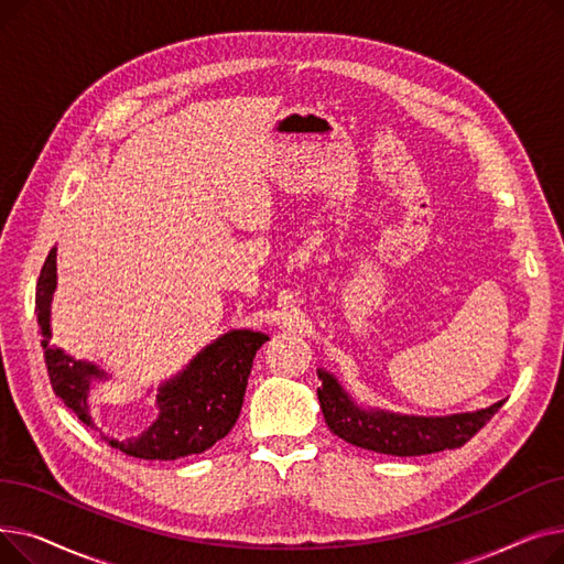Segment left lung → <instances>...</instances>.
Returning <instances> with one entry per match:
<instances>
[{
  "mask_svg": "<svg viewBox=\"0 0 564 564\" xmlns=\"http://www.w3.org/2000/svg\"><path fill=\"white\" fill-rule=\"evenodd\" d=\"M317 375L322 379L317 400L329 430L351 446L381 455L416 457L462 448L506 404V400H500L487 409L453 416H404L383 409H364L351 400L334 375L322 368Z\"/></svg>",
  "mask_w": 564,
  "mask_h": 564,
  "instance_id": "8db88e82",
  "label": "left lung"
}]
</instances>
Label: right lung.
<instances>
[{"label": "right lung", "mask_w": 564, "mask_h": 564, "mask_svg": "<svg viewBox=\"0 0 564 564\" xmlns=\"http://www.w3.org/2000/svg\"><path fill=\"white\" fill-rule=\"evenodd\" d=\"M56 288V247L47 253L36 285V313L43 334L45 366L50 383L75 416L96 427L88 413V389L94 379H107V372L88 361H77L52 343L50 306ZM264 340L260 332L232 329L203 347L196 357L158 389V421L134 438L102 436L111 448L139 459H181L200 455L224 438L240 416L247 379L256 351Z\"/></svg>", "instance_id": "right-lung-1"}]
</instances>
